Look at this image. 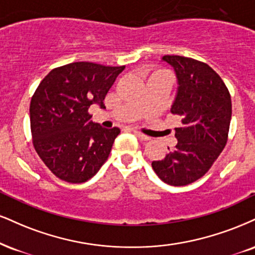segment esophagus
Masks as SVG:
<instances>
[{
    "label": "esophagus",
    "mask_w": 255,
    "mask_h": 255,
    "mask_svg": "<svg viewBox=\"0 0 255 255\" xmlns=\"http://www.w3.org/2000/svg\"><path fill=\"white\" fill-rule=\"evenodd\" d=\"M134 134H135V135L139 137V139L141 140V141H148L149 140V136H147V135H145V134H142L141 133V131H139V130H134Z\"/></svg>",
    "instance_id": "esophagus-1"
}]
</instances>
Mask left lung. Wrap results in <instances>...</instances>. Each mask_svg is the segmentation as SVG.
Segmentation results:
<instances>
[{
    "mask_svg": "<svg viewBox=\"0 0 255 255\" xmlns=\"http://www.w3.org/2000/svg\"><path fill=\"white\" fill-rule=\"evenodd\" d=\"M162 60L176 71L179 87L171 113L182 126L174 128L177 145L152 167L164 183L183 186L203 177L226 147L232 98L222 78L203 61L182 56Z\"/></svg>",
    "mask_w": 255,
    "mask_h": 255,
    "instance_id": "obj_1",
    "label": "left lung"
}]
</instances>
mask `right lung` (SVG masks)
I'll use <instances>...</instances> for the list:
<instances>
[{
    "label": "right lung",
    "mask_w": 255,
    "mask_h": 255,
    "mask_svg": "<svg viewBox=\"0 0 255 255\" xmlns=\"http://www.w3.org/2000/svg\"><path fill=\"white\" fill-rule=\"evenodd\" d=\"M124 69L77 61L53 69L36 88L29 107L33 146L64 182H87L108 159L120 129L95 124L89 108L94 103L104 108V97Z\"/></svg>",
    "instance_id": "right-lung-1"
}]
</instances>
